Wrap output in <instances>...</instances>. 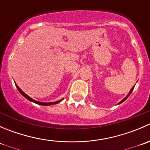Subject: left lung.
Wrapping results in <instances>:
<instances>
[{
    "mask_svg": "<svg viewBox=\"0 0 150 150\" xmlns=\"http://www.w3.org/2000/svg\"><path fill=\"white\" fill-rule=\"evenodd\" d=\"M134 86H133V88H131V91H129V93H128V95H127V96H125V98H124V99H122V101H120V102H119V103H118V104H121V103H122V102H124V101H125V100H126V99H127V98H128V96H130V94H131V92H132V91H133V90H134Z\"/></svg>",
    "mask_w": 150,
    "mask_h": 150,
    "instance_id": "left-lung-1",
    "label": "left lung"
}]
</instances>
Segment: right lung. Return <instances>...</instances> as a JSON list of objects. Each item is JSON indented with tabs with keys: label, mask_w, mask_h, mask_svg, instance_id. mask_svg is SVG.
I'll return each mask as SVG.
<instances>
[{
	"label": "right lung",
	"mask_w": 150,
	"mask_h": 150,
	"mask_svg": "<svg viewBox=\"0 0 150 150\" xmlns=\"http://www.w3.org/2000/svg\"><path fill=\"white\" fill-rule=\"evenodd\" d=\"M16 88H17L18 91H19L20 92V93L22 95V96H25V97L27 99H28V100L30 101V102H34V103H35V104H40V105H43V106H49V105H53V104H56L59 103V102H60L62 100H62L57 101V102H38V101L34 100V99H32L31 97H30V96H28V95H27L26 93H25V92L22 91V89H21L20 88H19V86H18L16 84Z\"/></svg>",
	"instance_id": "obj_1"
}]
</instances>
